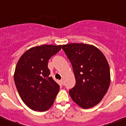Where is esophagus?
I'll return each instance as SVG.
<instances>
[{
  "mask_svg": "<svg viewBox=\"0 0 126 126\" xmlns=\"http://www.w3.org/2000/svg\"><path fill=\"white\" fill-rule=\"evenodd\" d=\"M61 84H64V80H63V79H61Z\"/></svg>",
  "mask_w": 126,
  "mask_h": 126,
  "instance_id": "obj_1",
  "label": "esophagus"
}]
</instances>
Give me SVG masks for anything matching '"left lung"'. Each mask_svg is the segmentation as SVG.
Here are the masks:
<instances>
[{
  "instance_id": "8db88e82",
  "label": "left lung",
  "mask_w": 126,
  "mask_h": 126,
  "mask_svg": "<svg viewBox=\"0 0 126 126\" xmlns=\"http://www.w3.org/2000/svg\"><path fill=\"white\" fill-rule=\"evenodd\" d=\"M62 49L71 63L76 84L69 91L72 100L84 109L99 103L110 83L109 65L95 46L85 44L63 45Z\"/></svg>"
}]
</instances>
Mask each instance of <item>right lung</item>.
Returning a JSON list of instances; mask_svg holds the SVG:
<instances>
[{"label": "right lung", "mask_w": 126, "mask_h": 126, "mask_svg": "<svg viewBox=\"0 0 126 126\" xmlns=\"http://www.w3.org/2000/svg\"><path fill=\"white\" fill-rule=\"evenodd\" d=\"M61 46L42 45L27 50L16 65L14 80L23 102L32 110L44 112L53 105L59 85L49 76L48 61Z\"/></svg>", "instance_id": "right-lung-1"}]
</instances>
